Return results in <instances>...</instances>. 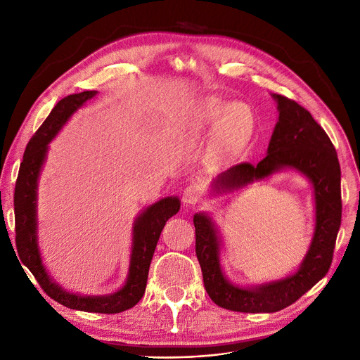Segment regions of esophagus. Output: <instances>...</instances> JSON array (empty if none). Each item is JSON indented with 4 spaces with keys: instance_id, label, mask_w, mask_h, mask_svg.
Instances as JSON below:
<instances>
[{
    "instance_id": "1",
    "label": "esophagus",
    "mask_w": 360,
    "mask_h": 360,
    "mask_svg": "<svg viewBox=\"0 0 360 360\" xmlns=\"http://www.w3.org/2000/svg\"><path fill=\"white\" fill-rule=\"evenodd\" d=\"M200 197V188L195 184L188 185L182 191V201L184 204H194Z\"/></svg>"
}]
</instances>
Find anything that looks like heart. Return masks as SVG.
I'll return each mask as SVG.
<instances>
[{
    "instance_id": "1",
    "label": "heart",
    "mask_w": 360,
    "mask_h": 360,
    "mask_svg": "<svg viewBox=\"0 0 360 360\" xmlns=\"http://www.w3.org/2000/svg\"><path fill=\"white\" fill-rule=\"evenodd\" d=\"M190 127L195 131H216L214 150L223 162H235L247 151L255 129L252 108L240 101L224 102L209 98L198 103L190 115Z\"/></svg>"
}]
</instances>
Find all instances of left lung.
<instances>
[{
  "mask_svg": "<svg viewBox=\"0 0 360 360\" xmlns=\"http://www.w3.org/2000/svg\"><path fill=\"white\" fill-rule=\"evenodd\" d=\"M273 98L277 102L278 121L267 156L257 166L239 163L224 170L212 182V193H233L281 169H296L314 186L315 231L296 273L266 285L240 288L221 271L220 238L212 217L205 213L194 216L195 254L204 288L216 305L235 312H277L295 304L328 273L342 223V172L330 137L304 106L281 94H273Z\"/></svg>",
  "mask_w": 360,
  "mask_h": 360,
  "instance_id": "1",
  "label": "left lung"
}]
</instances>
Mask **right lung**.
Segmentation results:
<instances>
[{
  "label": "right lung",
  "mask_w": 360,
  "mask_h": 360,
  "mask_svg": "<svg viewBox=\"0 0 360 360\" xmlns=\"http://www.w3.org/2000/svg\"><path fill=\"white\" fill-rule=\"evenodd\" d=\"M96 90L70 94L61 99L51 110L48 118L30 139L23 162L18 169L14 191L15 216V245L22 262L30 270L44 292L58 304L84 312L118 314L139 304L147 285V276L151 258H153L158 240L166 221L179 212L178 197H166L148 205L136 219L132 229V248L129 259L128 278L122 289L106 296H82L64 290L46 273L39 248H37V179L46 159L48 144L58 134L72 113L87 101L96 96Z\"/></svg>",
  "instance_id": "1"
}]
</instances>
